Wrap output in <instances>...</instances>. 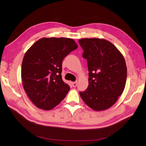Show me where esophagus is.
<instances>
[{
	"mask_svg": "<svg viewBox=\"0 0 146 146\" xmlns=\"http://www.w3.org/2000/svg\"><path fill=\"white\" fill-rule=\"evenodd\" d=\"M77 82H73L72 83V85H73V87H76V86H77Z\"/></svg>",
	"mask_w": 146,
	"mask_h": 146,
	"instance_id": "esophagus-1",
	"label": "esophagus"
}]
</instances>
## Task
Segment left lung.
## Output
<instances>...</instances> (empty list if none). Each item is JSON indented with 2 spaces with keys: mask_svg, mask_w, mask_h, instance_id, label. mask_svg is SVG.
I'll return each mask as SVG.
<instances>
[{
  "mask_svg": "<svg viewBox=\"0 0 146 146\" xmlns=\"http://www.w3.org/2000/svg\"><path fill=\"white\" fill-rule=\"evenodd\" d=\"M78 41L89 71L88 88L80 95L93 110L107 109L115 103L125 88L124 58L112 43L105 39L85 38Z\"/></svg>",
  "mask_w": 146,
  "mask_h": 146,
  "instance_id": "obj_1",
  "label": "left lung"
}]
</instances>
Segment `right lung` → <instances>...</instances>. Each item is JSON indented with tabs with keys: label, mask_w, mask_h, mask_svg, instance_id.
I'll return each instance as SVG.
<instances>
[{
	"label": "right lung",
	"mask_w": 146,
	"mask_h": 146,
	"mask_svg": "<svg viewBox=\"0 0 146 146\" xmlns=\"http://www.w3.org/2000/svg\"><path fill=\"white\" fill-rule=\"evenodd\" d=\"M78 48L73 39L42 38L24 55L21 76L24 90L37 107L51 110L66 97L70 87L61 78L62 62Z\"/></svg>",
	"instance_id": "add662e5"
}]
</instances>
